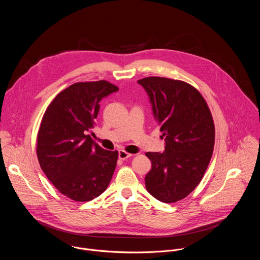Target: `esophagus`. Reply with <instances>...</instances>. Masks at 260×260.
Segmentation results:
<instances>
[{
	"instance_id": "1",
	"label": "esophagus",
	"mask_w": 260,
	"mask_h": 260,
	"mask_svg": "<svg viewBox=\"0 0 260 260\" xmlns=\"http://www.w3.org/2000/svg\"><path fill=\"white\" fill-rule=\"evenodd\" d=\"M133 154H131V153H128V152H125L124 150H119V152H118V157H119V159H121V160H125V159H127L128 157H131Z\"/></svg>"
}]
</instances>
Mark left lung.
<instances>
[{"mask_svg":"<svg viewBox=\"0 0 260 260\" xmlns=\"http://www.w3.org/2000/svg\"><path fill=\"white\" fill-rule=\"evenodd\" d=\"M165 137L164 152H147L151 170L146 189L170 204L186 198L201 182L212 157L215 127L202 94L186 82L162 77L138 80Z\"/></svg>","mask_w":260,"mask_h":260,"instance_id":"8db88e82","label":"left lung"}]
</instances>
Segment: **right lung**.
I'll use <instances>...</instances> for the list:
<instances>
[{"instance_id": "right-lung-1", "label": "right lung", "mask_w": 260, "mask_h": 260, "mask_svg": "<svg viewBox=\"0 0 260 260\" xmlns=\"http://www.w3.org/2000/svg\"><path fill=\"white\" fill-rule=\"evenodd\" d=\"M118 87L105 80L75 83L48 106L37 140L40 167L54 187L76 202L102 194L112 179L117 151L103 149L88 135L100 102Z\"/></svg>"}]
</instances>
